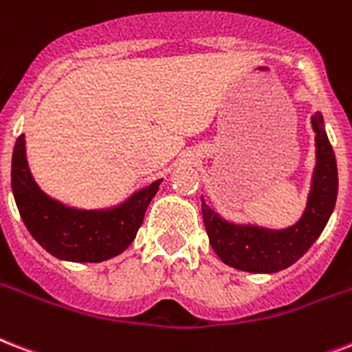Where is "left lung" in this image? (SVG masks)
I'll list each match as a JSON object with an SVG mask.
<instances>
[{
	"mask_svg": "<svg viewBox=\"0 0 352 352\" xmlns=\"http://www.w3.org/2000/svg\"><path fill=\"white\" fill-rule=\"evenodd\" d=\"M318 146L314 184L302 218L284 230L254 225H234L210 210L203 199V221L212 249L227 265L251 273H275L286 270L319 238L331 218L338 197V166L331 142L323 129V118H312Z\"/></svg>",
	"mask_w": 352,
	"mask_h": 352,
	"instance_id": "left-lung-1",
	"label": "left lung"
}]
</instances>
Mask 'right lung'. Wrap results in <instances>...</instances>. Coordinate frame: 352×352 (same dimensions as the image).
Listing matches in <instances>:
<instances>
[{"instance_id":"add662e5","label":"right lung","mask_w":352,"mask_h":352,"mask_svg":"<svg viewBox=\"0 0 352 352\" xmlns=\"http://www.w3.org/2000/svg\"><path fill=\"white\" fill-rule=\"evenodd\" d=\"M12 194L16 206L40 245L60 260L103 262L131 245L147 206L162 181L136 192L111 210H77L51 199L34 182L25 158V138L18 136L12 153Z\"/></svg>"}]
</instances>
